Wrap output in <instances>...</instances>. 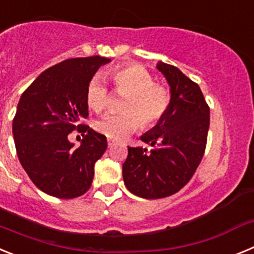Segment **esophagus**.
Here are the masks:
<instances>
[{
	"instance_id": "obj_1",
	"label": "esophagus",
	"mask_w": 254,
	"mask_h": 254,
	"mask_svg": "<svg viewBox=\"0 0 254 254\" xmlns=\"http://www.w3.org/2000/svg\"><path fill=\"white\" fill-rule=\"evenodd\" d=\"M114 141L113 140H111V138H108V147H112V146H114Z\"/></svg>"
}]
</instances>
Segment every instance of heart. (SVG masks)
Wrapping results in <instances>:
<instances>
[{
	"label": "heart",
	"instance_id": "obj_1",
	"mask_svg": "<svg viewBox=\"0 0 254 254\" xmlns=\"http://www.w3.org/2000/svg\"><path fill=\"white\" fill-rule=\"evenodd\" d=\"M117 93L126 94L122 100L125 112L107 114L95 123L96 131L112 140H121L142 127H152L169 111L172 96L163 85L141 64L116 67L109 72ZM86 103L91 111L102 112L108 104V89L99 76H94L86 89Z\"/></svg>",
	"mask_w": 254,
	"mask_h": 254
}]
</instances>
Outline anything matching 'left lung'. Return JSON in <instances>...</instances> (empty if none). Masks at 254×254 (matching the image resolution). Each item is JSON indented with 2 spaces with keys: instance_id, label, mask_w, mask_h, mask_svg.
<instances>
[{
  "instance_id": "left-lung-1",
  "label": "left lung",
  "mask_w": 254,
  "mask_h": 254,
  "mask_svg": "<svg viewBox=\"0 0 254 254\" xmlns=\"http://www.w3.org/2000/svg\"><path fill=\"white\" fill-rule=\"evenodd\" d=\"M158 69L170 86L169 111L141 136L152 149L128 147L123 181L129 192L142 198L172 196L187 185L205 154L210 108L198 85L181 69L159 62Z\"/></svg>"
}]
</instances>
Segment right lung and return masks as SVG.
Listing matches in <instances>:
<instances>
[{
	"instance_id": "add662e5",
	"label": "right lung",
	"mask_w": 254,
	"mask_h": 254,
	"mask_svg": "<svg viewBox=\"0 0 254 254\" xmlns=\"http://www.w3.org/2000/svg\"><path fill=\"white\" fill-rule=\"evenodd\" d=\"M109 58H71L49 67L22 93L12 121L17 156L31 182L57 198L82 196L93 183L94 165L107 150V137L80 125L89 116L86 89ZM83 134L75 149L68 134Z\"/></svg>"
}]
</instances>
